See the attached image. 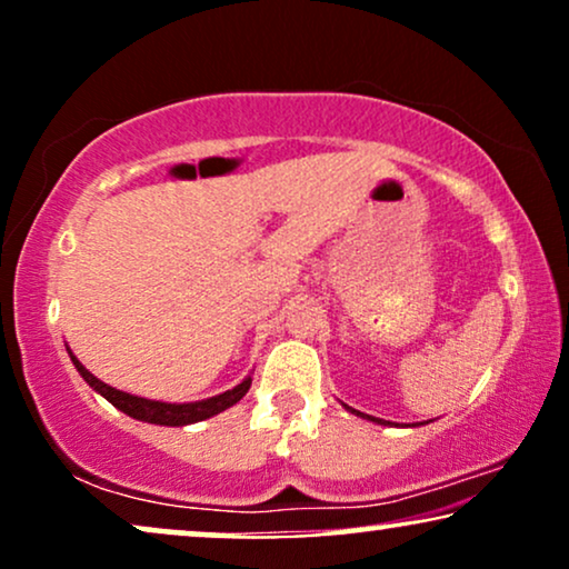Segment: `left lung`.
<instances>
[{
    "label": "left lung",
    "mask_w": 569,
    "mask_h": 569,
    "mask_svg": "<svg viewBox=\"0 0 569 569\" xmlns=\"http://www.w3.org/2000/svg\"><path fill=\"white\" fill-rule=\"evenodd\" d=\"M345 409H349L347 403H345ZM352 411V415H357V417H362V419H370V422H378V425H391V422H383V419H376V417H368V415H360V411H355V409H349Z\"/></svg>",
    "instance_id": "8db88e82"
}]
</instances>
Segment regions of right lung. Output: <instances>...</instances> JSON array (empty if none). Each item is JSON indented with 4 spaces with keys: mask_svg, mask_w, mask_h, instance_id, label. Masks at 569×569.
I'll return each mask as SVG.
<instances>
[{
    "mask_svg": "<svg viewBox=\"0 0 569 569\" xmlns=\"http://www.w3.org/2000/svg\"><path fill=\"white\" fill-rule=\"evenodd\" d=\"M72 357L74 368L80 370V376L88 380V383L96 388L100 396H106L108 401L113 403L116 409H121L123 415L142 419V422L150 425H168V427H183L191 422H201V419H209L220 411L230 409L232 403H238L251 388V376H248L243 383H238L232 391H224L220 396H212V399H201V401H191V403H168V401H152V399H142V396L119 391V388L103 383V380L92 376V372L84 368V365L77 360V357L69 352Z\"/></svg>",
    "mask_w": 569,
    "mask_h": 569,
    "instance_id": "1",
    "label": "right lung"
}]
</instances>
